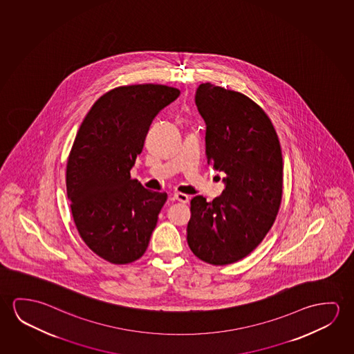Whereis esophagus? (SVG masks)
<instances>
[{"mask_svg":"<svg viewBox=\"0 0 354 354\" xmlns=\"http://www.w3.org/2000/svg\"><path fill=\"white\" fill-rule=\"evenodd\" d=\"M175 200H178L179 202H183V203H187L189 202V196L185 195V194H181V192H175L174 194Z\"/></svg>","mask_w":354,"mask_h":354,"instance_id":"1","label":"esophagus"}]
</instances>
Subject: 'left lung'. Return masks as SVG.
Here are the masks:
<instances>
[{"label": "left lung", "instance_id": "left-lung-1", "mask_svg": "<svg viewBox=\"0 0 354 354\" xmlns=\"http://www.w3.org/2000/svg\"><path fill=\"white\" fill-rule=\"evenodd\" d=\"M195 103L206 122L207 162L225 174V189L212 202L191 200L187 244L202 261L229 265L272 227L282 200V151L271 120L244 94L202 83Z\"/></svg>", "mask_w": 354, "mask_h": 354}]
</instances>
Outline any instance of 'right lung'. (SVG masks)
I'll use <instances>...</instances> for the list:
<instances>
[{"label":"right lung","instance_id":"right-lung-1","mask_svg":"<svg viewBox=\"0 0 354 354\" xmlns=\"http://www.w3.org/2000/svg\"><path fill=\"white\" fill-rule=\"evenodd\" d=\"M180 95L162 84L115 88L93 104L77 132L66 168L67 197L77 230L104 260L125 265L147 250L167 201L130 170L156 115Z\"/></svg>","mask_w":354,"mask_h":354}]
</instances>
